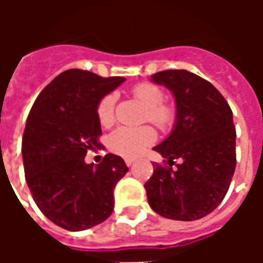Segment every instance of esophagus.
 <instances>
[{"mask_svg":"<svg viewBox=\"0 0 263 263\" xmlns=\"http://www.w3.org/2000/svg\"><path fill=\"white\" fill-rule=\"evenodd\" d=\"M134 163V159H125V165L126 166H131Z\"/></svg>","mask_w":263,"mask_h":263,"instance_id":"1","label":"esophagus"}]
</instances>
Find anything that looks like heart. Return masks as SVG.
Instances as JSON below:
<instances>
[{
  "label": "heart",
  "mask_w": 263,
  "mask_h": 263,
  "mask_svg": "<svg viewBox=\"0 0 263 263\" xmlns=\"http://www.w3.org/2000/svg\"><path fill=\"white\" fill-rule=\"evenodd\" d=\"M132 94L141 103L145 104V107H148L145 112V120L151 121L152 124L162 129L173 125L176 118V111L173 107L163 103L165 92L159 86L149 81L139 83L134 87ZM115 101H117L115 92H108L100 100L97 105V118L101 125L108 126L112 124ZM155 139H156V132L152 126H120L109 134L107 145L114 154L132 159L142 154L143 149L151 143H154Z\"/></svg>",
  "instance_id": "b5f03b06"
}]
</instances>
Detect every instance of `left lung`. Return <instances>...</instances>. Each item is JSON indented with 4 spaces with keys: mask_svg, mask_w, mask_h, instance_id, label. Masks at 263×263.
Segmentation results:
<instances>
[{
    "mask_svg": "<svg viewBox=\"0 0 263 263\" xmlns=\"http://www.w3.org/2000/svg\"><path fill=\"white\" fill-rule=\"evenodd\" d=\"M152 81L173 92L176 124L154 148L169 166L154 165V175L145 183L149 205L165 218H203L226 197L235 172L232 111L210 81L187 70L159 71Z\"/></svg>",
    "mask_w": 263,
    "mask_h": 263,
    "instance_id": "8db88e82",
    "label": "left lung"
}]
</instances>
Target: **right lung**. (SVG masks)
<instances>
[{
  "label": "right lung",
  "mask_w": 263,
  "mask_h": 263,
  "mask_svg": "<svg viewBox=\"0 0 263 263\" xmlns=\"http://www.w3.org/2000/svg\"><path fill=\"white\" fill-rule=\"evenodd\" d=\"M80 69L60 73L37 96L22 137L25 179L35 203L56 226L83 231L108 218L114 187L128 167L107 154L87 165V151L100 148V100L124 83Z\"/></svg>",
  "instance_id": "obj_1"
}]
</instances>
